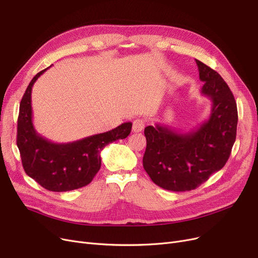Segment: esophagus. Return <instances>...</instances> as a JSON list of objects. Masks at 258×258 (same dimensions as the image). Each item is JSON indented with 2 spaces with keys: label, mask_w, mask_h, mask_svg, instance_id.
<instances>
[{
  "label": "esophagus",
  "mask_w": 258,
  "mask_h": 258,
  "mask_svg": "<svg viewBox=\"0 0 258 258\" xmlns=\"http://www.w3.org/2000/svg\"><path fill=\"white\" fill-rule=\"evenodd\" d=\"M144 128V121L142 119H136L133 122V132L134 133H139Z\"/></svg>",
  "instance_id": "esophagus-1"
}]
</instances>
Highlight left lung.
Listing matches in <instances>:
<instances>
[{
  "label": "left lung",
  "mask_w": 258,
  "mask_h": 258,
  "mask_svg": "<svg viewBox=\"0 0 258 258\" xmlns=\"http://www.w3.org/2000/svg\"><path fill=\"white\" fill-rule=\"evenodd\" d=\"M195 61L205 83L200 94L212 103L209 118L191 132L159 123L144 128V170L154 183L173 192L191 191L220 171L236 139L237 106L231 89L217 72Z\"/></svg>",
  "instance_id": "8db88e82"
}]
</instances>
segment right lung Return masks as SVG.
I'll use <instances>...</instances> for the list:
<instances>
[{
	"instance_id": "1",
	"label": "right lung",
	"mask_w": 258,
	"mask_h": 258,
	"mask_svg": "<svg viewBox=\"0 0 258 258\" xmlns=\"http://www.w3.org/2000/svg\"><path fill=\"white\" fill-rule=\"evenodd\" d=\"M49 67L32 78L21 100L17 145L24 171L30 178L48 191L67 192L93 180L101 166V151L108 143L126 138L132 131V122L67 143H55L41 136L32 122L31 91L38 78Z\"/></svg>"
}]
</instances>
